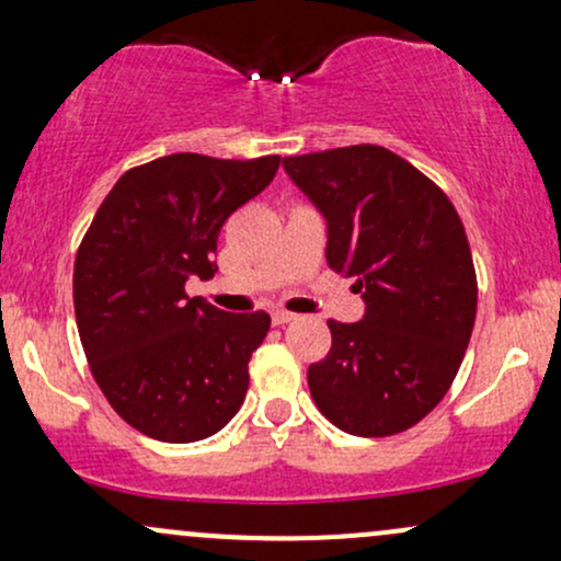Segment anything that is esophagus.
Here are the masks:
<instances>
[{"mask_svg": "<svg viewBox=\"0 0 561 561\" xmlns=\"http://www.w3.org/2000/svg\"><path fill=\"white\" fill-rule=\"evenodd\" d=\"M295 319V313H289V311H274L272 313V321L276 327H285V324H289V321Z\"/></svg>", "mask_w": 561, "mask_h": 561, "instance_id": "34e87169", "label": "esophagus"}]
</instances>
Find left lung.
<instances>
[{"label": "left lung", "instance_id": "8db88e82", "mask_svg": "<svg viewBox=\"0 0 561 561\" xmlns=\"http://www.w3.org/2000/svg\"><path fill=\"white\" fill-rule=\"evenodd\" d=\"M327 218V263L356 276L366 313L330 319L332 347L308 366L313 403L334 427L388 437L443 401L478 313L465 224L446 192L379 145L282 160Z\"/></svg>", "mask_w": 561, "mask_h": 561}]
</instances>
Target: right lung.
I'll return each instance as SVG.
<instances>
[{
  "instance_id": "obj_1",
  "label": "right lung",
  "mask_w": 561,
  "mask_h": 561,
  "mask_svg": "<svg viewBox=\"0 0 561 561\" xmlns=\"http://www.w3.org/2000/svg\"><path fill=\"white\" fill-rule=\"evenodd\" d=\"M279 160L173 152L128 169L96 208L73 263L76 324L102 396L141 435L203 440L240 411L272 317L218 311L184 282L216 274L224 221Z\"/></svg>"
}]
</instances>
